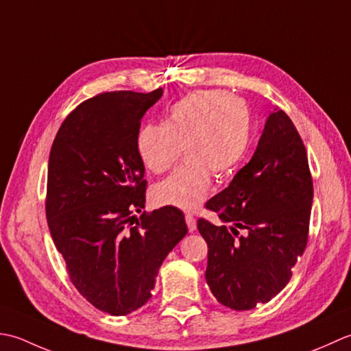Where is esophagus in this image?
<instances>
[{"instance_id":"1","label":"esophagus","mask_w":351,"mask_h":351,"mask_svg":"<svg viewBox=\"0 0 351 351\" xmlns=\"http://www.w3.org/2000/svg\"><path fill=\"white\" fill-rule=\"evenodd\" d=\"M184 219H186V224H188L189 232H195V228H197L195 218L192 217V215H186V217H184Z\"/></svg>"}]
</instances>
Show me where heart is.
<instances>
[{
    "mask_svg": "<svg viewBox=\"0 0 351 351\" xmlns=\"http://www.w3.org/2000/svg\"><path fill=\"white\" fill-rule=\"evenodd\" d=\"M252 118L241 98L221 92H192L169 107L162 124L141 127L136 153L153 174L176 165L182 148L184 163L156 184L153 197L162 206L194 210L210 189V176L224 178L244 157Z\"/></svg>",
    "mask_w": 351,
    "mask_h": 351,
    "instance_id": "1",
    "label": "heart"
}]
</instances>
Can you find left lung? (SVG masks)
Wrapping results in <instances>:
<instances>
[{
  "mask_svg": "<svg viewBox=\"0 0 351 351\" xmlns=\"http://www.w3.org/2000/svg\"><path fill=\"white\" fill-rule=\"evenodd\" d=\"M312 198L303 141L291 118L274 109L252 160L204 206L224 224L197 223L209 248L206 282L221 304L250 311L285 288L307 245Z\"/></svg>",
  "mask_w": 351,
  "mask_h": 351,
  "instance_id": "left-lung-1",
  "label": "left lung"
}]
</instances>
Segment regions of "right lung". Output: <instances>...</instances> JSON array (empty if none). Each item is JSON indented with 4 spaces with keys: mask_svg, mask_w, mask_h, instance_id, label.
<instances>
[{
    "mask_svg": "<svg viewBox=\"0 0 351 351\" xmlns=\"http://www.w3.org/2000/svg\"><path fill=\"white\" fill-rule=\"evenodd\" d=\"M162 94L117 90L86 99L49 152L45 210L54 245L75 289L115 317L148 302L163 259L188 233L173 206L135 217L147 192L136 134Z\"/></svg>",
    "mask_w": 351,
    "mask_h": 351,
    "instance_id": "right-lung-1",
    "label": "right lung"
}]
</instances>
